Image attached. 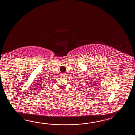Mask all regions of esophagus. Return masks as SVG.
I'll return each mask as SVG.
<instances>
[{
	"mask_svg": "<svg viewBox=\"0 0 135 135\" xmlns=\"http://www.w3.org/2000/svg\"><path fill=\"white\" fill-rule=\"evenodd\" d=\"M61 77H65V76H66V74L65 73H61L60 75Z\"/></svg>",
	"mask_w": 135,
	"mask_h": 135,
	"instance_id": "1",
	"label": "esophagus"
}]
</instances>
